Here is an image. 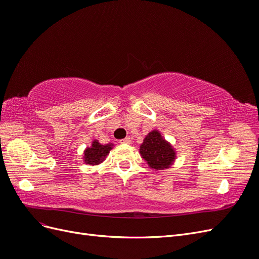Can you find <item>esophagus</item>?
<instances>
[{
  "label": "esophagus",
  "mask_w": 259,
  "mask_h": 259,
  "mask_svg": "<svg viewBox=\"0 0 259 259\" xmlns=\"http://www.w3.org/2000/svg\"><path fill=\"white\" fill-rule=\"evenodd\" d=\"M132 143V138L131 137H125L124 139L120 140V144H127L130 145Z\"/></svg>",
  "instance_id": "1"
}]
</instances>
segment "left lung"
I'll use <instances>...</instances> for the list:
<instances>
[{"instance_id": "left-lung-1", "label": "left lung", "mask_w": 259, "mask_h": 259, "mask_svg": "<svg viewBox=\"0 0 259 259\" xmlns=\"http://www.w3.org/2000/svg\"><path fill=\"white\" fill-rule=\"evenodd\" d=\"M140 153L148 165L156 170L168 168L173 164L176 154L158 131H152L146 136L140 146Z\"/></svg>"}]
</instances>
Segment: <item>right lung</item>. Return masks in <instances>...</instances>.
<instances>
[{"label": "right lung", "instance_id": "obj_1", "mask_svg": "<svg viewBox=\"0 0 259 259\" xmlns=\"http://www.w3.org/2000/svg\"><path fill=\"white\" fill-rule=\"evenodd\" d=\"M112 149V145H100L97 140H94L92 147L88 148L84 152V161L86 164H99L104 161L106 155L109 153Z\"/></svg>", "mask_w": 259, "mask_h": 259}]
</instances>
